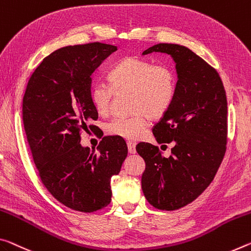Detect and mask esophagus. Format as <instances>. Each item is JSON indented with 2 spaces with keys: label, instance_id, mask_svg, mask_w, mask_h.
<instances>
[{
  "label": "esophagus",
  "instance_id": "obj_1",
  "mask_svg": "<svg viewBox=\"0 0 251 251\" xmlns=\"http://www.w3.org/2000/svg\"><path fill=\"white\" fill-rule=\"evenodd\" d=\"M127 147H128V153L135 154L136 153V144L133 142H127Z\"/></svg>",
  "mask_w": 251,
  "mask_h": 251
}]
</instances>
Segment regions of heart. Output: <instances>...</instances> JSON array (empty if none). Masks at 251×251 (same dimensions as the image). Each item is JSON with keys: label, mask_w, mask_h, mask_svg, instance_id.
<instances>
[{"label": "heart", "mask_w": 251, "mask_h": 251, "mask_svg": "<svg viewBox=\"0 0 251 251\" xmlns=\"http://www.w3.org/2000/svg\"><path fill=\"white\" fill-rule=\"evenodd\" d=\"M110 85L96 82L91 87L90 99L97 114L108 116L116 95L129 94L133 115L115 117L106 124L109 136L135 141L142 137L149 119H160L168 113L176 97V80L169 67L152 65L136 57H126L108 74Z\"/></svg>", "instance_id": "obj_1"}]
</instances>
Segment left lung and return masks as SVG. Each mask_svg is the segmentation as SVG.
Returning a JSON list of instances; mask_svg holds the SVG:
<instances>
[{
    "label": "left lung",
    "instance_id": "1",
    "mask_svg": "<svg viewBox=\"0 0 251 251\" xmlns=\"http://www.w3.org/2000/svg\"><path fill=\"white\" fill-rule=\"evenodd\" d=\"M152 52L168 53L176 63V97L153 127L158 144L173 147L169 157L150 143H138L136 151L146 165L142 176L146 200L173 211L196 200L217 174L226 150L228 105L218 71L193 51L158 43L143 54Z\"/></svg>",
    "mask_w": 251,
    "mask_h": 251
}]
</instances>
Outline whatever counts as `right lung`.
Wrapping results in <instances>:
<instances>
[{"mask_svg": "<svg viewBox=\"0 0 251 251\" xmlns=\"http://www.w3.org/2000/svg\"><path fill=\"white\" fill-rule=\"evenodd\" d=\"M116 50L91 42L53 51L31 75L23 97V125L41 182L75 211L94 212L110 203V178L128 152L125 141L115 136L102 137L98 152L80 144L83 130L96 128L87 123L98 119L91 75Z\"/></svg>", "mask_w": 251, "mask_h": 251, "instance_id": "right-lung-1", "label": "right lung"}]
</instances>
